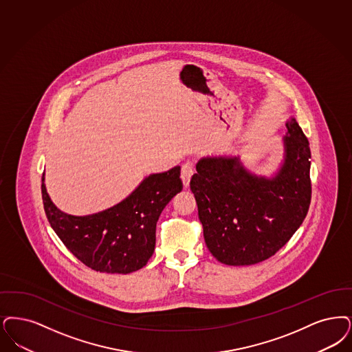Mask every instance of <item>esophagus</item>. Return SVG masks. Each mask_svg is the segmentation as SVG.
I'll return each mask as SVG.
<instances>
[{"instance_id": "obj_1", "label": "esophagus", "mask_w": 352, "mask_h": 352, "mask_svg": "<svg viewBox=\"0 0 352 352\" xmlns=\"http://www.w3.org/2000/svg\"><path fill=\"white\" fill-rule=\"evenodd\" d=\"M194 174V169H192V165L190 162L184 164L182 166V171H181V178H182L183 186L184 188H187L190 186V179Z\"/></svg>"}]
</instances>
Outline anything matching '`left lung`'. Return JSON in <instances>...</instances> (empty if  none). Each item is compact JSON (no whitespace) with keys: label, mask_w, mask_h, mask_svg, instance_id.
<instances>
[{"label":"left lung","mask_w":352,"mask_h":352,"mask_svg":"<svg viewBox=\"0 0 352 352\" xmlns=\"http://www.w3.org/2000/svg\"><path fill=\"white\" fill-rule=\"evenodd\" d=\"M278 170L258 175L239 155L203 157L190 187L197 200L204 241L228 266H250L281 249L309 210V141L295 118L285 123Z\"/></svg>","instance_id":"left-lung-1"}]
</instances>
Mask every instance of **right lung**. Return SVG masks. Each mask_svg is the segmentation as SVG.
Masks as SVG:
<instances>
[{
	"label": "right lung",
	"instance_id": "add662e5",
	"mask_svg": "<svg viewBox=\"0 0 352 352\" xmlns=\"http://www.w3.org/2000/svg\"><path fill=\"white\" fill-rule=\"evenodd\" d=\"M179 175V166L151 174L118 204L85 216L58 210L47 192L43 175L44 211L58 239L87 267L129 274L144 267L153 255L158 217L182 191Z\"/></svg>",
	"mask_w": 352,
	"mask_h": 352
}]
</instances>
